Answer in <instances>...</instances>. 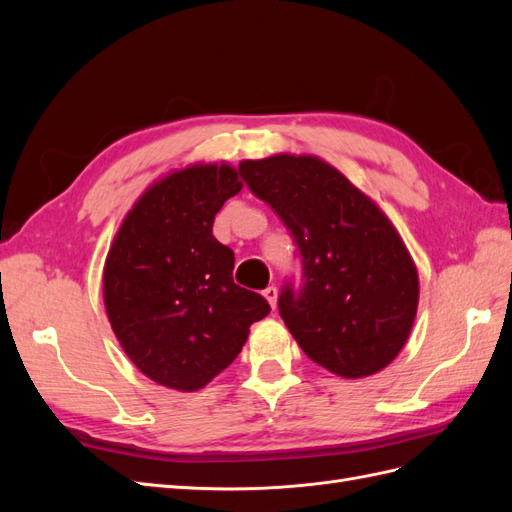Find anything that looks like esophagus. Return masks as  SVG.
I'll return each mask as SVG.
<instances>
[{
	"instance_id": "esophagus-1",
	"label": "esophagus",
	"mask_w": 512,
	"mask_h": 512,
	"mask_svg": "<svg viewBox=\"0 0 512 512\" xmlns=\"http://www.w3.org/2000/svg\"><path fill=\"white\" fill-rule=\"evenodd\" d=\"M262 297L269 301L271 309H275V305H277V288L275 286H269V288L262 290Z\"/></svg>"
}]
</instances>
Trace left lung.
Wrapping results in <instances>:
<instances>
[{
  "label": "left lung",
  "mask_w": 512,
  "mask_h": 512,
  "mask_svg": "<svg viewBox=\"0 0 512 512\" xmlns=\"http://www.w3.org/2000/svg\"><path fill=\"white\" fill-rule=\"evenodd\" d=\"M239 173L297 243L303 282L277 307L314 363L342 378L389 365L408 342L418 275L389 218L331 164L314 156L243 160Z\"/></svg>",
  "instance_id": "obj_1"
}]
</instances>
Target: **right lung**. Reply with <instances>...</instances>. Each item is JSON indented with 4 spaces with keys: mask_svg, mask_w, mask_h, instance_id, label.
I'll list each match as a JSON object with an SVG mask.
<instances>
[{
    "mask_svg": "<svg viewBox=\"0 0 512 512\" xmlns=\"http://www.w3.org/2000/svg\"><path fill=\"white\" fill-rule=\"evenodd\" d=\"M241 188L228 164L175 170L136 200L108 250V322L130 361L168 389H203L271 312L235 284V254L213 237L215 213Z\"/></svg>",
    "mask_w": 512,
    "mask_h": 512,
    "instance_id": "obj_1",
    "label": "right lung"
}]
</instances>
